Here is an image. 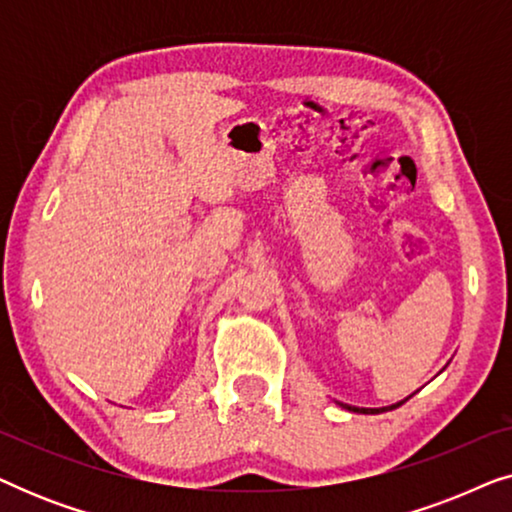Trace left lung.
I'll return each instance as SVG.
<instances>
[{"label":"left lung","instance_id":"1","mask_svg":"<svg viewBox=\"0 0 512 512\" xmlns=\"http://www.w3.org/2000/svg\"><path fill=\"white\" fill-rule=\"evenodd\" d=\"M403 403V401H401ZM401 403H396V405H389V408H349V405H345V408H349V410H354V412H366V415H377V412H387V410H394V408H398V405Z\"/></svg>","mask_w":512,"mask_h":512}]
</instances>
